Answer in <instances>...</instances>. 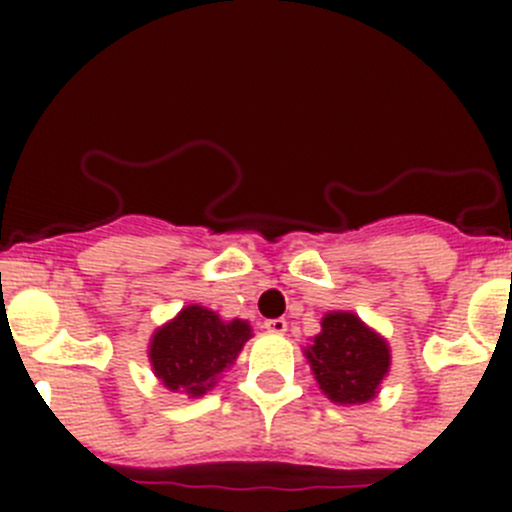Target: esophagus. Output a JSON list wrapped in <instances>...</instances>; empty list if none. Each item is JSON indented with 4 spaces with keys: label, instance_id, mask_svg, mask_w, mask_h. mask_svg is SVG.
Listing matches in <instances>:
<instances>
[{
    "label": "esophagus",
    "instance_id": "esophagus-1",
    "mask_svg": "<svg viewBox=\"0 0 512 512\" xmlns=\"http://www.w3.org/2000/svg\"><path fill=\"white\" fill-rule=\"evenodd\" d=\"M265 329L270 334H285L287 332V322H285V319H267Z\"/></svg>",
    "mask_w": 512,
    "mask_h": 512
}]
</instances>
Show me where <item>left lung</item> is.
Segmentation results:
<instances>
[{"label": "left lung", "mask_w": 512, "mask_h": 512, "mask_svg": "<svg viewBox=\"0 0 512 512\" xmlns=\"http://www.w3.org/2000/svg\"><path fill=\"white\" fill-rule=\"evenodd\" d=\"M304 356L312 364L319 389L342 406L374 399L391 366L386 339L352 312H329Z\"/></svg>", "instance_id": "left-lung-1"}]
</instances>
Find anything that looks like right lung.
Here are the masks:
<instances>
[{"label": "right lung", "mask_w": 512, "mask_h": 512, "mask_svg": "<svg viewBox=\"0 0 512 512\" xmlns=\"http://www.w3.org/2000/svg\"><path fill=\"white\" fill-rule=\"evenodd\" d=\"M250 337V324L242 319L223 322L213 309L190 304L153 334L148 349L153 374L165 389L198 399L218 384Z\"/></svg>", "instance_id": "add662e5"}]
</instances>
